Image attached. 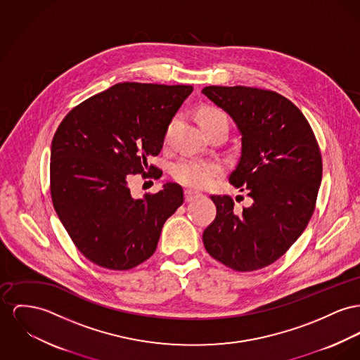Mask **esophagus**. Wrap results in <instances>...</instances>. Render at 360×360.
Masks as SVG:
<instances>
[{"label": "esophagus", "instance_id": "34e87169", "mask_svg": "<svg viewBox=\"0 0 360 360\" xmlns=\"http://www.w3.org/2000/svg\"><path fill=\"white\" fill-rule=\"evenodd\" d=\"M184 196H186V202H192L196 196H199V192L193 191V190H186Z\"/></svg>", "mask_w": 360, "mask_h": 360}]
</instances>
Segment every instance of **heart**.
<instances>
[{"label": "heart", "instance_id": "1", "mask_svg": "<svg viewBox=\"0 0 360 360\" xmlns=\"http://www.w3.org/2000/svg\"><path fill=\"white\" fill-rule=\"evenodd\" d=\"M199 124L203 129L218 125V124H225L228 125V117L226 115L219 110V109H207L199 116ZM176 125V120L172 121L169 124L167 134H165V141L168 142L170 138V134ZM221 165L217 164L214 161H206V160H192V158H183L179 160L172 165V176L174 180L179 183L193 187V188H205L209 187L216 177L221 173Z\"/></svg>", "mask_w": 360, "mask_h": 360}]
</instances>
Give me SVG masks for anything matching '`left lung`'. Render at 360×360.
<instances>
[{
    "mask_svg": "<svg viewBox=\"0 0 360 360\" xmlns=\"http://www.w3.org/2000/svg\"><path fill=\"white\" fill-rule=\"evenodd\" d=\"M202 93L238 127L241 154L229 183L251 199L236 213L232 198L213 195L217 216L203 244L233 270H258L283 257L311 218L322 180L319 147L285 96L244 86H209Z\"/></svg>",
    "mask_w": 360,
    "mask_h": 360,
    "instance_id": "obj_1",
    "label": "left lung"
}]
</instances>
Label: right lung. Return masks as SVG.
<instances>
[{"label":"right lung","instance_id":"obj_1","mask_svg":"<svg viewBox=\"0 0 360 360\" xmlns=\"http://www.w3.org/2000/svg\"><path fill=\"white\" fill-rule=\"evenodd\" d=\"M192 86L119 83L72 109L54 134L50 192L56 213L77 250L93 264L128 270L148 259L162 226L184 202L183 188L135 199L131 174L153 169L172 119ZM151 176V177H153Z\"/></svg>","mask_w":360,"mask_h":360}]
</instances>
